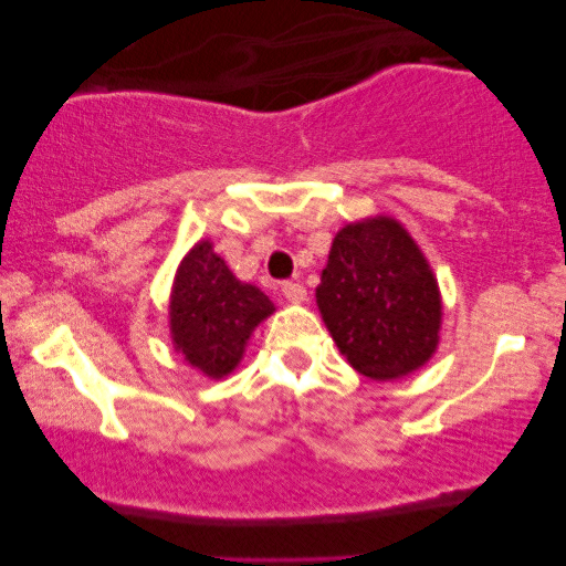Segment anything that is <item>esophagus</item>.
Wrapping results in <instances>:
<instances>
[{
  "label": "esophagus",
  "instance_id": "1",
  "mask_svg": "<svg viewBox=\"0 0 566 566\" xmlns=\"http://www.w3.org/2000/svg\"><path fill=\"white\" fill-rule=\"evenodd\" d=\"M281 291L289 304H304L306 301V289L301 283H283Z\"/></svg>",
  "mask_w": 566,
  "mask_h": 566
}]
</instances>
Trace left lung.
<instances>
[{"instance_id":"8db88e82","label":"left lung","mask_w":566,"mask_h":566,"mask_svg":"<svg viewBox=\"0 0 566 566\" xmlns=\"http://www.w3.org/2000/svg\"><path fill=\"white\" fill-rule=\"evenodd\" d=\"M316 306L339 353L374 381L412 374L438 347V281L415 239L389 216L337 231Z\"/></svg>"}]
</instances>
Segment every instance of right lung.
Masks as SVG:
<instances>
[{
    "mask_svg": "<svg viewBox=\"0 0 566 566\" xmlns=\"http://www.w3.org/2000/svg\"><path fill=\"white\" fill-rule=\"evenodd\" d=\"M275 312L258 285L237 281L203 239L185 254L169 298V332L177 353L208 378H223L242 360L247 339Z\"/></svg>",
    "mask_w": 566,
    "mask_h": 566,
    "instance_id": "add662e5",
    "label": "right lung"
}]
</instances>
